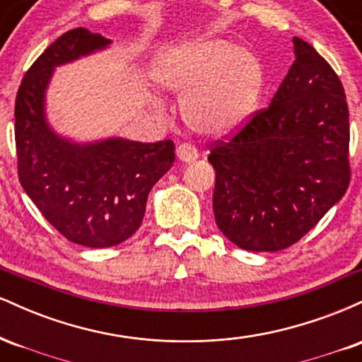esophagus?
Instances as JSON below:
<instances>
[{
    "label": "esophagus",
    "instance_id": "34e87169",
    "mask_svg": "<svg viewBox=\"0 0 362 362\" xmlns=\"http://www.w3.org/2000/svg\"><path fill=\"white\" fill-rule=\"evenodd\" d=\"M177 156H178V160H180V161L190 163V161H194L195 158L199 156V151H197V148L192 146V144L182 143L180 146L177 148Z\"/></svg>",
    "mask_w": 362,
    "mask_h": 362
}]
</instances>
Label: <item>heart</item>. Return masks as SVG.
<instances>
[{"instance_id": "obj_1", "label": "heart", "mask_w": 362, "mask_h": 362, "mask_svg": "<svg viewBox=\"0 0 362 362\" xmlns=\"http://www.w3.org/2000/svg\"><path fill=\"white\" fill-rule=\"evenodd\" d=\"M156 81L185 95L182 117L201 134H230L243 126L265 90L260 57L221 37H199L168 49L156 62Z\"/></svg>"}]
</instances>
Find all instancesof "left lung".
Returning a JSON list of instances; mask_svg holds the SVG:
<instances>
[{
    "label": "left lung",
    "mask_w": 362,
    "mask_h": 362,
    "mask_svg": "<svg viewBox=\"0 0 362 362\" xmlns=\"http://www.w3.org/2000/svg\"><path fill=\"white\" fill-rule=\"evenodd\" d=\"M267 109L259 110L209 158L213 211L230 242L277 252L301 240L346 194L349 109L332 66L300 37Z\"/></svg>",
    "instance_id": "obj_1"
}]
</instances>
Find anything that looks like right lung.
<instances>
[{"label":"right lung","mask_w":362,"mask_h":362,"mask_svg":"<svg viewBox=\"0 0 362 362\" xmlns=\"http://www.w3.org/2000/svg\"><path fill=\"white\" fill-rule=\"evenodd\" d=\"M110 42L83 27L62 34L30 66L15 102L20 184L64 238L90 248L114 247L138 231L149 190L175 161L170 139L74 143L49 126L45 91L54 69Z\"/></svg>","instance_id":"1"}]
</instances>
